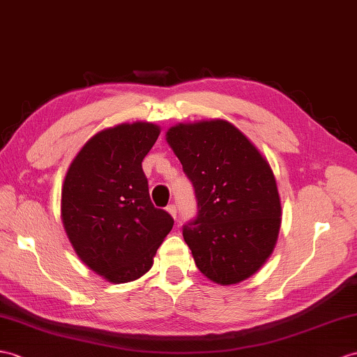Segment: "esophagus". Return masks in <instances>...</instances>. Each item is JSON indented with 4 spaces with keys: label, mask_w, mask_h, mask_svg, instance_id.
I'll use <instances>...</instances> for the list:
<instances>
[{
    "label": "esophagus",
    "mask_w": 357,
    "mask_h": 357,
    "mask_svg": "<svg viewBox=\"0 0 357 357\" xmlns=\"http://www.w3.org/2000/svg\"><path fill=\"white\" fill-rule=\"evenodd\" d=\"M167 211H168V213L172 216V218H176V216H177V207H176V206L169 204V206L167 207Z\"/></svg>",
    "instance_id": "obj_1"
}]
</instances>
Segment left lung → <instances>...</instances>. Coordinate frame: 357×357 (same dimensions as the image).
Segmentation results:
<instances>
[{"label": "left lung", "mask_w": 357, "mask_h": 357, "mask_svg": "<svg viewBox=\"0 0 357 357\" xmlns=\"http://www.w3.org/2000/svg\"><path fill=\"white\" fill-rule=\"evenodd\" d=\"M167 142L192 181L197 218L183 238L208 280L236 284L271 256L282 224V202L265 155L225 119L180 123Z\"/></svg>", "instance_id": "8db88e82"}]
</instances>
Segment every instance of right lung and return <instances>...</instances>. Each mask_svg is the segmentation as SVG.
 <instances>
[{
  "instance_id": "right-lung-1",
  "label": "right lung",
  "mask_w": 357,
  "mask_h": 357,
  "mask_svg": "<svg viewBox=\"0 0 357 357\" xmlns=\"http://www.w3.org/2000/svg\"><path fill=\"white\" fill-rule=\"evenodd\" d=\"M160 127L136 121L101 130L69 165L60 216L82 262L112 283L137 280L153 266L174 220L150 199L142 160Z\"/></svg>"
}]
</instances>
